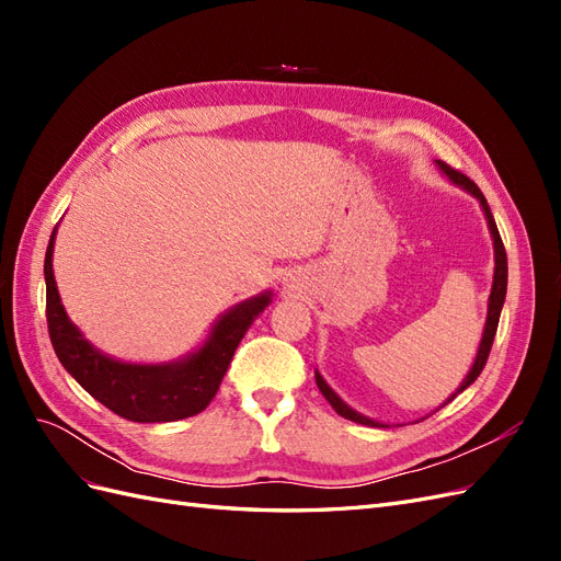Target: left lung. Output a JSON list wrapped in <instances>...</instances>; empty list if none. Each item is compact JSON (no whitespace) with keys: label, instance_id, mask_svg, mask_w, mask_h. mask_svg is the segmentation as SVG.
Wrapping results in <instances>:
<instances>
[{"label":"left lung","instance_id":"left-lung-1","mask_svg":"<svg viewBox=\"0 0 561 561\" xmlns=\"http://www.w3.org/2000/svg\"><path fill=\"white\" fill-rule=\"evenodd\" d=\"M437 168L443 171L454 184L461 186V190H466L468 194H472L474 198L480 201V206L484 210V217H486V225H489V231H491V239H494V285H491V295H489V309H486V322H484V332H482V342H480V348H478V358H474L468 377L463 379V383L456 388V393L447 400L451 402L458 393H463V390L480 377V371L484 369L486 365V358H489V351H491V344H494V336H496V328H499V318H501V309H503V301H505V290H507V257H505V248H503V241H501V233L496 229V222H494V215H491L489 210V203L484 198V194L480 192V186L474 184L470 178H466L463 173L454 171L451 165H447L445 161H437ZM316 383L320 388V393L325 396V400L334 407V412L339 416H344L348 421H355V423H363V426H375V428H381L383 423L369 419V416H363L360 412L351 410V407L339 398L334 390L325 383V379L320 377V371H316ZM445 402V404H447Z\"/></svg>","mask_w":561,"mask_h":561}]
</instances>
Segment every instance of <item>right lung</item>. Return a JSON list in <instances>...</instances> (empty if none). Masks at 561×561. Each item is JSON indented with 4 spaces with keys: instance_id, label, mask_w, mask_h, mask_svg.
Here are the masks:
<instances>
[{
    "instance_id": "1",
    "label": "right lung",
    "mask_w": 561,
    "mask_h": 561,
    "mask_svg": "<svg viewBox=\"0 0 561 561\" xmlns=\"http://www.w3.org/2000/svg\"><path fill=\"white\" fill-rule=\"evenodd\" d=\"M56 229L46 248L44 278L48 334L62 367L98 402L128 421L163 423L206 410L227 375L233 351L239 348L243 334L254 318L268 307L271 293L236 304L219 316L203 346L186 358L159 365L114 360L100 353L89 339H83L79 328L65 313L54 278Z\"/></svg>"
}]
</instances>
